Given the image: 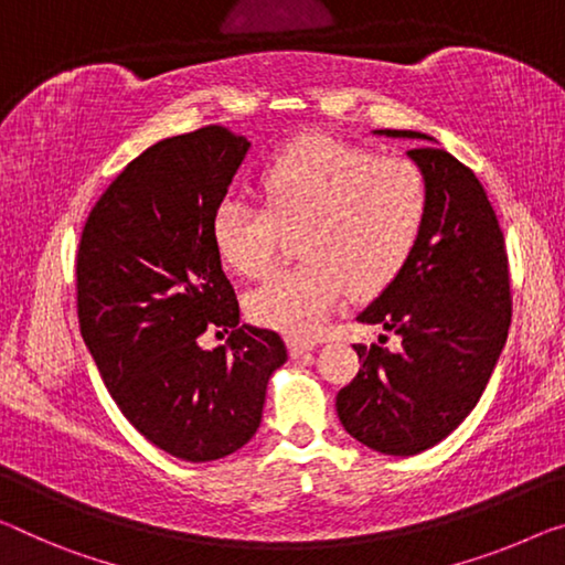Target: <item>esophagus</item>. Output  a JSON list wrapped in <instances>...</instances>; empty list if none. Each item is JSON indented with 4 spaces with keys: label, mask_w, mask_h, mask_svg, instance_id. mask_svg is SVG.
<instances>
[{
    "label": "esophagus",
    "mask_w": 565,
    "mask_h": 565,
    "mask_svg": "<svg viewBox=\"0 0 565 565\" xmlns=\"http://www.w3.org/2000/svg\"><path fill=\"white\" fill-rule=\"evenodd\" d=\"M312 349H316V343H312V341H298V338H290V341H288V351H290L292 359H300L302 353H310Z\"/></svg>",
    "instance_id": "obj_1"
}]
</instances>
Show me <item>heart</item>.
<instances>
[{
    "label": "heart",
    "mask_w": 565,
    "mask_h": 565,
    "mask_svg": "<svg viewBox=\"0 0 565 565\" xmlns=\"http://www.w3.org/2000/svg\"><path fill=\"white\" fill-rule=\"evenodd\" d=\"M265 204L224 196L212 214L222 263L263 277L280 257L285 232H300L306 263L247 295L257 326L312 338L349 290L373 298L412 257L427 220L422 171L402 159H376L328 136H310L275 156L263 173Z\"/></svg>",
    "instance_id": "b5f03b06"
}]
</instances>
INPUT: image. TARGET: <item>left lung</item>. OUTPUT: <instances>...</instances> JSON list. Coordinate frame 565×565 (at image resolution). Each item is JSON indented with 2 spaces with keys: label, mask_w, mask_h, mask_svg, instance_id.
<instances>
[{
  "label": "left lung",
  "mask_w": 565,
  "mask_h": 565,
  "mask_svg": "<svg viewBox=\"0 0 565 565\" xmlns=\"http://www.w3.org/2000/svg\"><path fill=\"white\" fill-rule=\"evenodd\" d=\"M429 141L406 151L427 184V220L396 280L359 312L402 349L355 343L361 369L335 396L338 419L381 455H419L475 409L505 345L513 300L505 237L475 173ZM384 341V338H381Z\"/></svg>",
  "instance_id": "left-lung-1"
}]
</instances>
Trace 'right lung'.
I'll list each match as a JSON object with an SVG mask.
<instances>
[{
  "mask_svg": "<svg viewBox=\"0 0 565 565\" xmlns=\"http://www.w3.org/2000/svg\"><path fill=\"white\" fill-rule=\"evenodd\" d=\"M249 141L222 126L153 143L95 202L77 247V318L113 402L146 439L186 462L255 437L282 338L242 326L212 239ZM206 327L230 332L204 352Z\"/></svg>",
  "mask_w": 565,
  "mask_h": 565,
  "instance_id": "add662e5",
  "label": "right lung"
}]
</instances>
